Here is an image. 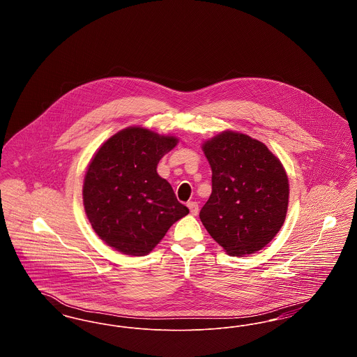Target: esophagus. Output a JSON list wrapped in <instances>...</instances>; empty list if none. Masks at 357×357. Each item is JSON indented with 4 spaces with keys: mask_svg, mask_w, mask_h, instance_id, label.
<instances>
[{
    "mask_svg": "<svg viewBox=\"0 0 357 357\" xmlns=\"http://www.w3.org/2000/svg\"><path fill=\"white\" fill-rule=\"evenodd\" d=\"M187 207L190 208V214H191V215H198V213H199V207H198V204H197V202H188V204H187Z\"/></svg>",
    "mask_w": 357,
    "mask_h": 357,
    "instance_id": "1",
    "label": "esophagus"
}]
</instances>
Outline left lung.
<instances>
[{
	"mask_svg": "<svg viewBox=\"0 0 357 357\" xmlns=\"http://www.w3.org/2000/svg\"><path fill=\"white\" fill-rule=\"evenodd\" d=\"M202 150L213 171V190L199 218L227 255H253L285 222L287 171L262 142L230 130L206 140Z\"/></svg>",
	"mask_w": 357,
	"mask_h": 357,
	"instance_id": "8db88e82",
	"label": "left lung"
}]
</instances>
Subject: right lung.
<instances>
[{
    "label": "right lung",
    "instance_id": "1",
    "mask_svg": "<svg viewBox=\"0 0 357 357\" xmlns=\"http://www.w3.org/2000/svg\"><path fill=\"white\" fill-rule=\"evenodd\" d=\"M179 139L127 127L107 139L85 172L83 204L95 233L120 253L142 257L188 214L156 167Z\"/></svg>",
    "mask_w": 357,
    "mask_h": 357
}]
</instances>
